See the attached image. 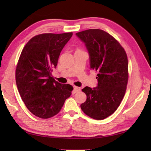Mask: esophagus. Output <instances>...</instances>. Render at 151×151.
I'll return each instance as SVG.
<instances>
[{
  "mask_svg": "<svg viewBox=\"0 0 151 151\" xmlns=\"http://www.w3.org/2000/svg\"><path fill=\"white\" fill-rule=\"evenodd\" d=\"M81 91V88L78 86H74V92L75 93H78Z\"/></svg>",
  "mask_w": 151,
  "mask_h": 151,
  "instance_id": "1",
  "label": "esophagus"
}]
</instances>
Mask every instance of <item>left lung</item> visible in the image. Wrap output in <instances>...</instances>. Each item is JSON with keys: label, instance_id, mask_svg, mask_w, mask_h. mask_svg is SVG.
Returning <instances> with one entry per match:
<instances>
[{"label": "left lung", "instance_id": "8db88e82", "mask_svg": "<svg viewBox=\"0 0 151 151\" xmlns=\"http://www.w3.org/2000/svg\"><path fill=\"white\" fill-rule=\"evenodd\" d=\"M85 43L90 58V67L97 73V86L82 89L86 100L81 108L91 118L103 120L114 113L126 92L129 78L128 58L120 43L100 29L76 33Z\"/></svg>", "mask_w": 151, "mask_h": 151}]
</instances>
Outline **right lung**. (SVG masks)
I'll list each match as a JSON object with an SVG mask.
<instances>
[{
	"instance_id": "add662e5",
	"label": "right lung",
	"mask_w": 151,
	"mask_h": 151,
	"mask_svg": "<svg viewBox=\"0 0 151 151\" xmlns=\"http://www.w3.org/2000/svg\"><path fill=\"white\" fill-rule=\"evenodd\" d=\"M73 36L45 33L32 37L24 46L16 68V83L27 108L34 115L48 119L56 115L73 87L52 76L61 50Z\"/></svg>"
}]
</instances>
